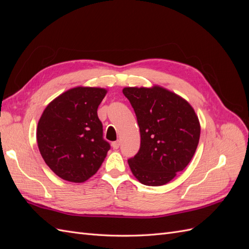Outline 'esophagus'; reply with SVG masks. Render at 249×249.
Here are the masks:
<instances>
[{"instance_id": "obj_1", "label": "esophagus", "mask_w": 249, "mask_h": 249, "mask_svg": "<svg viewBox=\"0 0 249 249\" xmlns=\"http://www.w3.org/2000/svg\"><path fill=\"white\" fill-rule=\"evenodd\" d=\"M119 145H120V142L117 140V141H114V142H112V147L114 148V149H117V148H119Z\"/></svg>"}]
</instances>
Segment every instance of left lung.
<instances>
[{"label":"left lung","instance_id":"1","mask_svg":"<svg viewBox=\"0 0 249 249\" xmlns=\"http://www.w3.org/2000/svg\"><path fill=\"white\" fill-rule=\"evenodd\" d=\"M123 92L137 116L141 143L127 161L131 171L146 186H162L186 168L197 148L198 116L182 96L159 85L124 87Z\"/></svg>","mask_w":249,"mask_h":249}]
</instances>
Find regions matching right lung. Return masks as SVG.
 Wrapping results in <instances>:
<instances>
[{"instance_id": "add662e5", "label": "right lung", "mask_w": 249, "mask_h": 249, "mask_svg": "<svg viewBox=\"0 0 249 249\" xmlns=\"http://www.w3.org/2000/svg\"><path fill=\"white\" fill-rule=\"evenodd\" d=\"M108 89L77 86L43 110L36 139L44 162L65 180L83 183L102 166L110 145L103 139L97 108Z\"/></svg>"}]
</instances>
